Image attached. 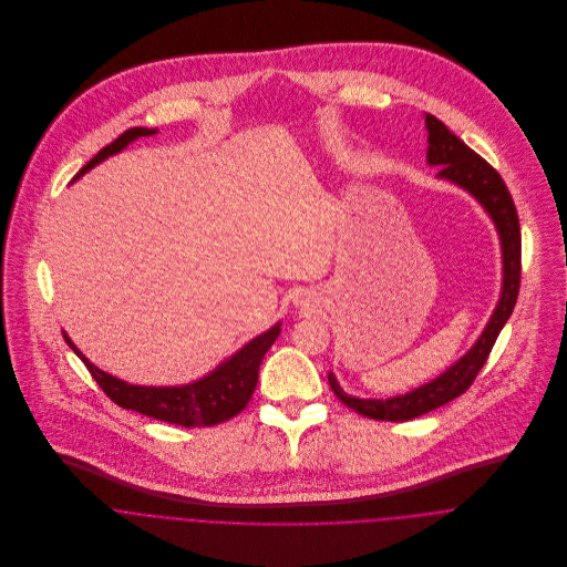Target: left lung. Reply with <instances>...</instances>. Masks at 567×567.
<instances>
[{"mask_svg":"<svg viewBox=\"0 0 567 567\" xmlns=\"http://www.w3.org/2000/svg\"><path fill=\"white\" fill-rule=\"evenodd\" d=\"M425 126H427V144H430L427 163L441 165L439 176L454 181L456 185L472 192L495 220V227L502 240V252H504V288H502V299L486 324L481 340L474 344V349L465 358H461L450 371H445L441 378H436L434 382L408 395L393 398L386 402L349 398L338 386L333 373H327L329 386L342 404L375 421H410L414 416H421L430 410H436L461 398L474 384L476 375L485 367L486 358L502 327L508 321L517 303L519 284H522V231H519L517 209L506 183L502 181V176L491 163H486L481 155H476L439 117L425 115Z\"/></svg>","mask_w":567,"mask_h":567,"instance_id":"left-lung-1","label":"left lung"}]
</instances>
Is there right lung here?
I'll list each match as a JSON object with an SVG mask.
<instances>
[{
	"label": "right lung",
	"instance_id": "obj_1",
	"mask_svg": "<svg viewBox=\"0 0 567 567\" xmlns=\"http://www.w3.org/2000/svg\"><path fill=\"white\" fill-rule=\"evenodd\" d=\"M155 131L148 128H128L117 140H113L109 146H104L91 162L82 167L76 178L84 174L95 163L106 159L109 155L120 153L126 144H131L137 137L153 135ZM279 336V324L268 329L266 333L250 340L244 349H240L231 360L220 364L212 375H207L200 382L181 386V389H155V386H133L126 384L100 369H95L81 351L74 347V342L65 336V342L79 353L84 367L89 369L91 378L100 384V389L106 393V398L120 408L135 410L140 414L159 419L165 423L183 425V427H209L216 423H223L236 414H240L246 404L250 402L257 378H259V364L270 349V344Z\"/></svg>",
	"mask_w": 567,
	"mask_h": 567
}]
</instances>
